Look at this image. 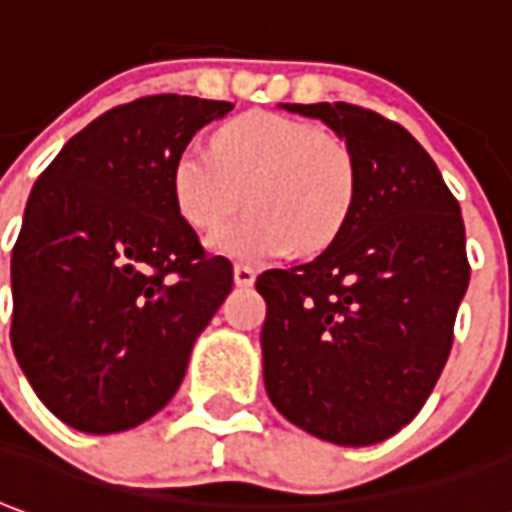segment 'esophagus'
<instances>
[{
  "label": "esophagus",
  "mask_w": 512,
  "mask_h": 512,
  "mask_svg": "<svg viewBox=\"0 0 512 512\" xmlns=\"http://www.w3.org/2000/svg\"><path fill=\"white\" fill-rule=\"evenodd\" d=\"M234 281L236 287H250L256 281V270L250 264H234Z\"/></svg>",
  "instance_id": "obj_1"
}]
</instances>
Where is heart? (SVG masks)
Wrapping results in <instances>:
<instances>
[{
    "label": "heart",
    "mask_w": 512,
    "mask_h": 512,
    "mask_svg": "<svg viewBox=\"0 0 512 512\" xmlns=\"http://www.w3.org/2000/svg\"><path fill=\"white\" fill-rule=\"evenodd\" d=\"M354 189L343 144L312 122L270 111L231 119L214 133V150L189 144L172 164L175 209L197 231L220 228L248 200V217L211 236V248L236 262L329 248L351 214Z\"/></svg>",
    "instance_id": "1"
}]
</instances>
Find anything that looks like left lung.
Returning <instances> with one entry per match:
<instances>
[{"label":"left lung","instance_id":"left-lung-1","mask_svg":"<svg viewBox=\"0 0 512 512\" xmlns=\"http://www.w3.org/2000/svg\"><path fill=\"white\" fill-rule=\"evenodd\" d=\"M326 122L354 161V203L317 259L264 270V387L287 421L370 446L421 412L468 290L460 203L398 122L348 102L281 105Z\"/></svg>","mask_w":512,"mask_h":512}]
</instances>
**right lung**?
I'll list each match as a JSON object with an SVG mask.
<instances>
[{"instance_id": "1", "label": "right lung", "mask_w": 512, "mask_h": 512, "mask_svg": "<svg viewBox=\"0 0 512 512\" xmlns=\"http://www.w3.org/2000/svg\"><path fill=\"white\" fill-rule=\"evenodd\" d=\"M231 108L181 94L116 105L35 181L10 259V343L35 396L77 432L153 418L234 287L172 197L178 153Z\"/></svg>"}]
</instances>
